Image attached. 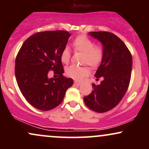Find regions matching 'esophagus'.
<instances>
[{"mask_svg":"<svg viewBox=\"0 0 149 149\" xmlns=\"http://www.w3.org/2000/svg\"><path fill=\"white\" fill-rule=\"evenodd\" d=\"M74 83L77 85H80L82 84V83H80V82H78V81H75Z\"/></svg>","mask_w":149,"mask_h":149,"instance_id":"34e87169","label":"esophagus"}]
</instances>
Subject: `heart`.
<instances>
[{
    "label": "heart",
    "mask_w": 149,
    "mask_h": 149,
    "mask_svg": "<svg viewBox=\"0 0 149 149\" xmlns=\"http://www.w3.org/2000/svg\"><path fill=\"white\" fill-rule=\"evenodd\" d=\"M73 47L76 52L84 54L83 63L92 68L98 66L103 59L104 50L101 46H95V42L85 36L76 37L73 42ZM71 58V52L68 47H65L61 53V60L64 64H68ZM90 70L87 66H70L66 69V73L70 78L81 80L88 74Z\"/></svg>",
    "instance_id": "heart-1"
}]
</instances>
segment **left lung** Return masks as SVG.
<instances>
[{
	"mask_svg": "<svg viewBox=\"0 0 149 149\" xmlns=\"http://www.w3.org/2000/svg\"><path fill=\"white\" fill-rule=\"evenodd\" d=\"M88 34L99 40L103 47V59L95 75L96 78L102 77L103 80L99 85L92 84L93 90L83 100L94 111L107 112L118 105L127 92L132 58L125 44L113 33L95 31Z\"/></svg>",
	"mask_w": 149,
	"mask_h": 149,
	"instance_id": "obj_1",
	"label": "left lung"
}]
</instances>
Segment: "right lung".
Here are the masks:
<instances>
[{
    "mask_svg": "<svg viewBox=\"0 0 149 149\" xmlns=\"http://www.w3.org/2000/svg\"><path fill=\"white\" fill-rule=\"evenodd\" d=\"M71 34L65 31L37 33L27 38L15 60V76L27 102L41 111L54 109L61 103L72 78L63 76L61 53ZM52 70L58 78H48Z\"/></svg>",
    "mask_w": 149,
    "mask_h": 149,
    "instance_id": "right-lung-1",
    "label": "right lung"
}]
</instances>
